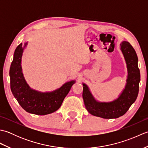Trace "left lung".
<instances>
[{"label":"left lung","instance_id":"obj_1","mask_svg":"<svg viewBox=\"0 0 148 148\" xmlns=\"http://www.w3.org/2000/svg\"><path fill=\"white\" fill-rule=\"evenodd\" d=\"M120 49L126 61L128 71L127 84L117 99L110 102H100L94 99L88 87L83 83L84 106L91 114L105 119L118 118L124 115L134 103L139 93L140 74L135 49L127 41L120 44Z\"/></svg>","mask_w":148,"mask_h":148}]
</instances>
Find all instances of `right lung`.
Masks as SVG:
<instances>
[{
	"label": "right lung",
	"mask_w": 148,
	"mask_h": 148,
	"mask_svg": "<svg viewBox=\"0 0 148 148\" xmlns=\"http://www.w3.org/2000/svg\"><path fill=\"white\" fill-rule=\"evenodd\" d=\"M27 45V42L23 46L21 43L14 51L9 71L11 92L19 104L27 112L37 115L51 114L60 108L75 81L65 83L51 92L43 93L30 88L25 80L21 66L22 54Z\"/></svg>",
	"instance_id": "1"
}]
</instances>
